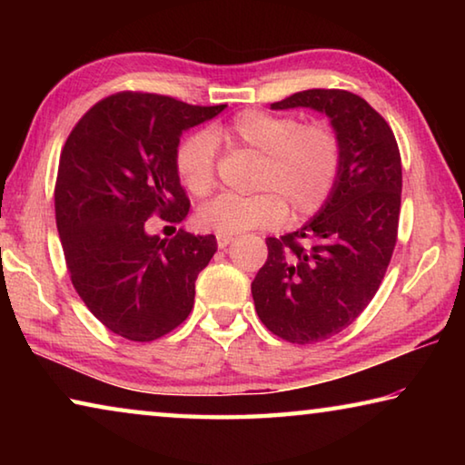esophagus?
<instances>
[{
    "instance_id": "1",
    "label": "esophagus",
    "mask_w": 465,
    "mask_h": 465,
    "mask_svg": "<svg viewBox=\"0 0 465 465\" xmlns=\"http://www.w3.org/2000/svg\"><path fill=\"white\" fill-rule=\"evenodd\" d=\"M232 235H222V233H219L217 235V246L219 248H227V246H230V243H232Z\"/></svg>"
}]
</instances>
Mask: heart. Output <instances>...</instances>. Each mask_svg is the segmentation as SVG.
Listing matches in <instances>:
<instances>
[{
	"label": "heart",
	"instance_id": "obj_1",
	"mask_svg": "<svg viewBox=\"0 0 465 465\" xmlns=\"http://www.w3.org/2000/svg\"><path fill=\"white\" fill-rule=\"evenodd\" d=\"M215 141L262 153L256 174L261 193L219 194L196 213L201 227L222 235L279 225L287 217V207L293 215L313 213L341 176L342 145L332 127L326 123L299 124L295 116L250 108L211 133H194L180 143L176 170L196 196L207 194L215 183Z\"/></svg>",
	"mask_w": 465,
	"mask_h": 465
}]
</instances>
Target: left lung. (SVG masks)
I'll use <instances>...</instances> for the list:
<instances>
[{"label":"left lung","mask_w":465,"mask_h":465,"mask_svg":"<svg viewBox=\"0 0 465 465\" xmlns=\"http://www.w3.org/2000/svg\"><path fill=\"white\" fill-rule=\"evenodd\" d=\"M271 108L326 114L342 145L334 191L297 232L266 238L269 258L252 281L262 324L312 344L351 326L381 285L396 246L402 162L390 124L357 94L305 90Z\"/></svg>","instance_id":"obj_1"}]
</instances>
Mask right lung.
Wrapping results in <instances>:
<instances>
[{"label":"right lung","instance_id":"right-lung-1","mask_svg":"<svg viewBox=\"0 0 465 465\" xmlns=\"http://www.w3.org/2000/svg\"><path fill=\"white\" fill-rule=\"evenodd\" d=\"M222 110L121 92L94 104L63 147L54 215L67 269L88 310L127 341H155L183 324L194 281L217 252L213 233L162 240L147 219H186L180 137Z\"/></svg>","mask_w":465,"mask_h":465}]
</instances>
